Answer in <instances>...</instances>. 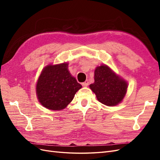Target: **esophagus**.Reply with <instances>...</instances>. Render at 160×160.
<instances>
[{"instance_id": "1", "label": "esophagus", "mask_w": 160, "mask_h": 160, "mask_svg": "<svg viewBox=\"0 0 160 160\" xmlns=\"http://www.w3.org/2000/svg\"><path fill=\"white\" fill-rule=\"evenodd\" d=\"M82 85H83V87H87L89 85V81L88 80H86L84 83H82Z\"/></svg>"}]
</instances>
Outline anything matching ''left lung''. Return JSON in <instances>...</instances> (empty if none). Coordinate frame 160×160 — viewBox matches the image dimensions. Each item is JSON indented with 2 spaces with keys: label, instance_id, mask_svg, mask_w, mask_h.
<instances>
[{
  "label": "left lung",
  "instance_id": "8db88e82",
  "mask_svg": "<svg viewBox=\"0 0 160 160\" xmlns=\"http://www.w3.org/2000/svg\"><path fill=\"white\" fill-rule=\"evenodd\" d=\"M95 82L89 85L97 99L108 106L118 105L126 93V81L116 75L108 67L101 65L95 70Z\"/></svg>",
  "mask_w": 160,
  "mask_h": 160
}]
</instances>
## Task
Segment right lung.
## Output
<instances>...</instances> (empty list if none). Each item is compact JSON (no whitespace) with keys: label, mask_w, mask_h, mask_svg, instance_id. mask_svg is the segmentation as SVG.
<instances>
[{"label":"right lung","mask_w":160,"mask_h":160,"mask_svg":"<svg viewBox=\"0 0 160 160\" xmlns=\"http://www.w3.org/2000/svg\"><path fill=\"white\" fill-rule=\"evenodd\" d=\"M68 64L48 65L42 70L37 84L39 102L51 110H61L74 98L82 86L67 69Z\"/></svg>","instance_id":"obj_1"}]
</instances>
